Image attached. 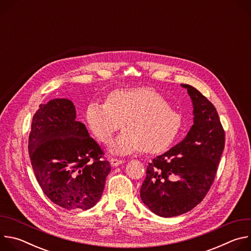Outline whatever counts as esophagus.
<instances>
[{"label": "esophagus", "instance_id": "esophagus-1", "mask_svg": "<svg viewBox=\"0 0 251 251\" xmlns=\"http://www.w3.org/2000/svg\"><path fill=\"white\" fill-rule=\"evenodd\" d=\"M123 163H124V160H121V159L112 158V159L110 160V164H111L112 167H117V166H119V165H121V164H123Z\"/></svg>", "mask_w": 251, "mask_h": 251}]
</instances>
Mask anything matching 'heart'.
<instances>
[{
	"instance_id": "b5f03b06",
	"label": "heart",
	"mask_w": 251,
	"mask_h": 251,
	"mask_svg": "<svg viewBox=\"0 0 251 251\" xmlns=\"http://www.w3.org/2000/svg\"><path fill=\"white\" fill-rule=\"evenodd\" d=\"M85 120L89 130L108 144L122 126L123 132L111 143L110 152L126 156L143 150L149 154L166 151L182 127V116L156 90L148 87L116 90L105 103L91 102Z\"/></svg>"
}]
</instances>
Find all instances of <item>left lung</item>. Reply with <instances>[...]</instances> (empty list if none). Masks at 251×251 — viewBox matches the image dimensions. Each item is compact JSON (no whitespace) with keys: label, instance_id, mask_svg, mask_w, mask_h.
<instances>
[{"label":"left lung","instance_id":"left-lung-1","mask_svg":"<svg viewBox=\"0 0 251 251\" xmlns=\"http://www.w3.org/2000/svg\"><path fill=\"white\" fill-rule=\"evenodd\" d=\"M181 86L192 100L194 125L178 144L149 163L140 189L142 201L163 218L186 213L202 201L225 149V131L212 103L195 87Z\"/></svg>","mask_w":251,"mask_h":251}]
</instances>
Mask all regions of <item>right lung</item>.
I'll list each match as a JSON object with an SVG mask.
<instances>
[{
  "label": "right lung",
  "mask_w": 251,
  "mask_h": 251,
  "mask_svg": "<svg viewBox=\"0 0 251 251\" xmlns=\"http://www.w3.org/2000/svg\"><path fill=\"white\" fill-rule=\"evenodd\" d=\"M28 154L45 195L68 209H89L100 200L111 171L103 151L85 125L76 121L73 101L66 98L41 104L32 117Z\"/></svg>",
  "instance_id": "add662e5"
}]
</instances>
